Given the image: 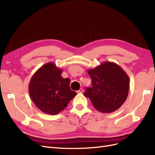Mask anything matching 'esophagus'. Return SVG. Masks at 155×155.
Instances as JSON below:
<instances>
[{
	"mask_svg": "<svg viewBox=\"0 0 155 155\" xmlns=\"http://www.w3.org/2000/svg\"><path fill=\"white\" fill-rule=\"evenodd\" d=\"M83 92H84V90H83L82 88H80V90L77 91V93H82Z\"/></svg>",
	"mask_w": 155,
	"mask_h": 155,
	"instance_id": "1",
	"label": "esophagus"
}]
</instances>
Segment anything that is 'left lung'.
Instances as JSON below:
<instances>
[{"instance_id":"8db88e82","label":"left lung","mask_w":155,"mask_h":155,"mask_svg":"<svg viewBox=\"0 0 155 155\" xmlns=\"http://www.w3.org/2000/svg\"><path fill=\"white\" fill-rule=\"evenodd\" d=\"M88 73L92 86L86 88L84 95L94 107L105 113L120 108L129 92L130 78L125 71L117 63L105 61Z\"/></svg>"}]
</instances>
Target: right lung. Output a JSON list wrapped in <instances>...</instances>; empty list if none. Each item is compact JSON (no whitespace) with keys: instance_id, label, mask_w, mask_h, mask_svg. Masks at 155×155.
I'll return each instance as SVG.
<instances>
[{"instance_id":"obj_1","label":"right lung","mask_w":155,"mask_h":155,"mask_svg":"<svg viewBox=\"0 0 155 155\" xmlns=\"http://www.w3.org/2000/svg\"><path fill=\"white\" fill-rule=\"evenodd\" d=\"M61 73V69L49 62L39 68L31 78V99L43 113L58 114L77 95L70 88V79L63 78Z\"/></svg>"}]
</instances>
